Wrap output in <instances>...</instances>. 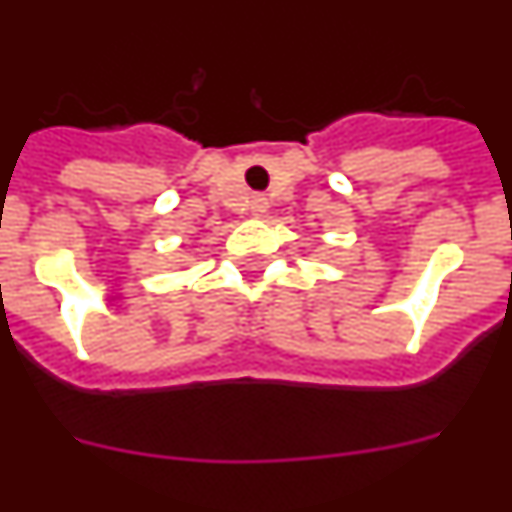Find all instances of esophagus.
<instances>
[{"instance_id":"1","label":"esophagus","mask_w":512,"mask_h":512,"mask_svg":"<svg viewBox=\"0 0 512 512\" xmlns=\"http://www.w3.org/2000/svg\"><path fill=\"white\" fill-rule=\"evenodd\" d=\"M266 205H269V202H266L264 197H253V200H251V212H253V215H264Z\"/></svg>"}]
</instances>
